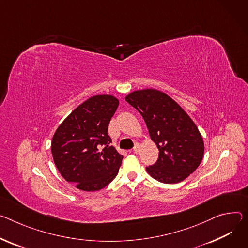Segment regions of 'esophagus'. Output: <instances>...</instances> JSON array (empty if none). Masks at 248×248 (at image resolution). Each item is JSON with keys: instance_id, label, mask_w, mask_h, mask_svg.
<instances>
[{"instance_id": "esophagus-1", "label": "esophagus", "mask_w": 248, "mask_h": 248, "mask_svg": "<svg viewBox=\"0 0 248 248\" xmlns=\"http://www.w3.org/2000/svg\"><path fill=\"white\" fill-rule=\"evenodd\" d=\"M132 151H133V153H138L140 151V144L139 143H137L136 145H134Z\"/></svg>"}]
</instances>
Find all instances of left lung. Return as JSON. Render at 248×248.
Here are the masks:
<instances>
[{
	"mask_svg": "<svg viewBox=\"0 0 248 248\" xmlns=\"http://www.w3.org/2000/svg\"><path fill=\"white\" fill-rule=\"evenodd\" d=\"M125 101L140 112L159 149L158 159L146 167L148 174L165 184L183 181L198 168L204 155V141L194 122L173 99L158 90L134 91Z\"/></svg>",
	"mask_w": 248,
	"mask_h": 248,
	"instance_id": "8db88e82",
	"label": "left lung"
}]
</instances>
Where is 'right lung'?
Returning <instances> with one entry per match:
<instances>
[{
    "instance_id": "obj_1",
    "label": "right lung",
    "mask_w": 248,
    "mask_h": 248,
    "mask_svg": "<svg viewBox=\"0 0 248 248\" xmlns=\"http://www.w3.org/2000/svg\"><path fill=\"white\" fill-rule=\"evenodd\" d=\"M119 106L114 96L98 95L78 106L56 129L51 152L67 182L83 191L105 188L118 175L123 155L108 134V124Z\"/></svg>"
}]
</instances>
